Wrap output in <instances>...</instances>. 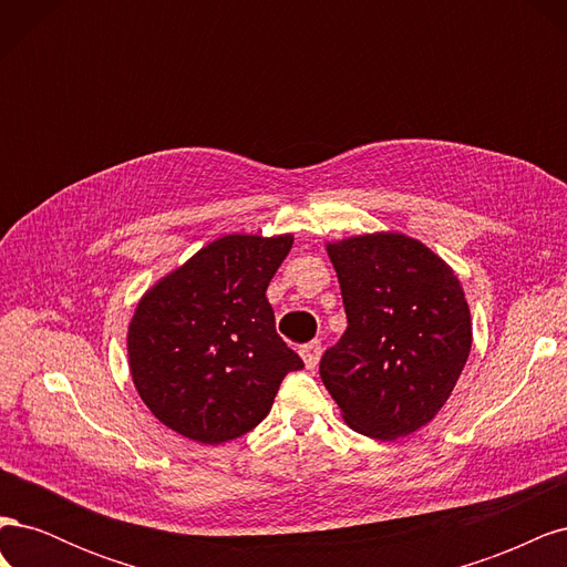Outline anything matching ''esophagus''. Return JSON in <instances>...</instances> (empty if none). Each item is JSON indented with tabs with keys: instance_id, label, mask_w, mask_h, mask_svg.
<instances>
[{
	"instance_id": "34e87169",
	"label": "esophagus",
	"mask_w": 567,
	"mask_h": 567,
	"mask_svg": "<svg viewBox=\"0 0 567 567\" xmlns=\"http://www.w3.org/2000/svg\"><path fill=\"white\" fill-rule=\"evenodd\" d=\"M300 357L307 369H315L319 364V357H321V346L317 340L312 342H305V346H300Z\"/></svg>"
}]
</instances>
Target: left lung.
<instances>
[{
  "label": "left lung",
  "instance_id": "obj_1",
  "mask_svg": "<svg viewBox=\"0 0 567 567\" xmlns=\"http://www.w3.org/2000/svg\"><path fill=\"white\" fill-rule=\"evenodd\" d=\"M326 252L348 315L319 362L326 390L357 433H416L450 400L471 354V307L456 271L400 231L348 236Z\"/></svg>",
  "mask_w": 567,
  "mask_h": 567
}]
</instances>
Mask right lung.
<instances>
[{"label":"right lung","mask_w":567,"mask_h":567,"mask_svg":"<svg viewBox=\"0 0 567 567\" xmlns=\"http://www.w3.org/2000/svg\"><path fill=\"white\" fill-rule=\"evenodd\" d=\"M293 234H229L167 271L127 329L132 383L169 431L225 444L260 423L302 359L274 331L267 286Z\"/></svg>","instance_id":"1"}]
</instances>
